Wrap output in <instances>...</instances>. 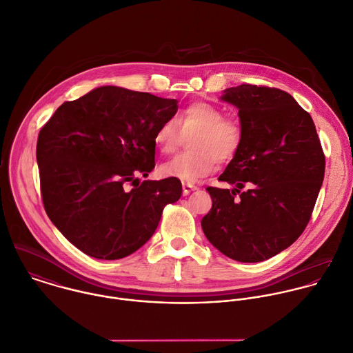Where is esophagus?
<instances>
[{"label": "esophagus", "instance_id": "obj_1", "mask_svg": "<svg viewBox=\"0 0 353 353\" xmlns=\"http://www.w3.org/2000/svg\"><path fill=\"white\" fill-rule=\"evenodd\" d=\"M195 190H198L196 185L190 184V183H183V194H184V195H188L190 192H192V191H195Z\"/></svg>", "mask_w": 353, "mask_h": 353}]
</instances>
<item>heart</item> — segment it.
<instances>
[{
  "instance_id": "heart-1",
  "label": "heart",
  "mask_w": 353,
  "mask_h": 353,
  "mask_svg": "<svg viewBox=\"0 0 353 353\" xmlns=\"http://www.w3.org/2000/svg\"><path fill=\"white\" fill-rule=\"evenodd\" d=\"M192 134L190 148L192 151L180 154L165 162L159 168L163 177L177 179L183 183L196 181L214 172L217 161L227 162L232 159L241 148L243 130L238 119L224 117L220 107L195 101L185 105L176 121H163L155 130L154 143L165 154H173L183 135Z\"/></svg>"
}]
</instances>
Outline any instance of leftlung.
<instances>
[{"label": "left lung", "mask_w": 353, "mask_h": 353, "mask_svg": "<svg viewBox=\"0 0 353 353\" xmlns=\"http://www.w3.org/2000/svg\"><path fill=\"white\" fill-rule=\"evenodd\" d=\"M220 99L239 110L243 139L219 177L235 187L206 188L213 205L201 225L224 256L260 263L304 232L323 183L325 154L311 115L288 92L243 83ZM246 183L250 190L241 192Z\"/></svg>", "instance_id": "left-lung-1"}]
</instances>
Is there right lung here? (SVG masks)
<instances>
[{"mask_svg":"<svg viewBox=\"0 0 353 353\" xmlns=\"http://www.w3.org/2000/svg\"><path fill=\"white\" fill-rule=\"evenodd\" d=\"M176 99L100 86L63 103L39 130L37 162L45 212L81 252L123 259L155 232L163 208L181 196L177 179L144 180L155 168L157 128ZM128 182L137 184L132 190Z\"/></svg>","mask_w":353,"mask_h":353,"instance_id":"add662e5","label":"right lung"}]
</instances>
